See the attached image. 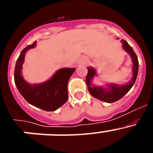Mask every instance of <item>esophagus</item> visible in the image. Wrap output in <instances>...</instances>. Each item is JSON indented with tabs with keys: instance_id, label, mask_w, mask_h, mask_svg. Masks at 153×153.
<instances>
[{
	"instance_id": "esophagus-1",
	"label": "esophagus",
	"mask_w": 153,
	"mask_h": 153,
	"mask_svg": "<svg viewBox=\"0 0 153 153\" xmlns=\"http://www.w3.org/2000/svg\"><path fill=\"white\" fill-rule=\"evenodd\" d=\"M86 62H87V60H86V58L84 57V56H82L78 60V64L79 65H84L86 64Z\"/></svg>"
}]
</instances>
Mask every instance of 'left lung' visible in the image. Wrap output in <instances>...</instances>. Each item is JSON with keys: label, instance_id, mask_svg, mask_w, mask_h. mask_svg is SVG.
<instances>
[{"label": "left lung", "instance_id": "1", "mask_svg": "<svg viewBox=\"0 0 153 153\" xmlns=\"http://www.w3.org/2000/svg\"><path fill=\"white\" fill-rule=\"evenodd\" d=\"M121 42L123 43V48L126 52H127L130 55L132 59L133 67H132V77L129 80L127 84L120 86L119 84H107V88L103 86H92L91 81L94 76L97 75L96 70L93 67H88V73L86 77V83L88 87V90L90 93L93 97L98 99L100 100L104 101L106 102H114L119 100L120 99L124 97L128 92L129 91L132 87L133 84L136 82V77H137L138 70H139V61L138 57L135 53L132 47L129 45V44L125 40L122 39Z\"/></svg>", "mask_w": 153, "mask_h": 153}]
</instances>
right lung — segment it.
<instances>
[{
  "label": "right lung",
  "instance_id": "add662e5",
  "mask_svg": "<svg viewBox=\"0 0 153 153\" xmlns=\"http://www.w3.org/2000/svg\"><path fill=\"white\" fill-rule=\"evenodd\" d=\"M36 43L33 42L21 51L15 65L14 82L20 93L30 104L45 111H55L67 102V83L76 69H60L49 80L39 84L28 83L21 75V69L25 53L29 49L35 47Z\"/></svg>",
  "mask_w": 153,
  "mask_h": 153
}]
</instances>
